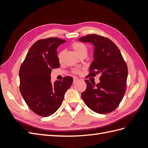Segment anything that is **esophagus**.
I'll return each instance as SVG.
<instances>
[{"instance_id":"1","label":"esophagus","mask_w":148,"mask_h":148,"mask_svg":"<svg viewBox=\"0 0 148 148\" xmlns=\"http://www.w3.org/2000/svg\"><path fill=\"white\" fill-rule=\"evenodd\" d=\"M79 80V79L78 78H77V77H74L73 78V83H75L76 82H77Z\"/></svg>"}]
</instances>
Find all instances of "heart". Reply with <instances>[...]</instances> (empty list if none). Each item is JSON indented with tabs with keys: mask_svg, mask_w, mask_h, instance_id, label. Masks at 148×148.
<instances>
[{
	"mask_svg": "<svg viewBox=\"0 0 148 148\" xmlns=\"http://www.w3.org/2000/svg\"><path fill=\"white\" fill-rule=\"evenodd\" d=\"M71 47L74 50V51L77 53L78 55L81 54V53L83 52H87V46L85 45L84 43L79 42H75L71 44ZM62 55H63V51H61L58 54V58L60 60L62 59ZM75 73H79V71L78 70H75L74 71Z\"/></svg>",
	"mask_w": 148,
	"mask_h": 148,
	"instance_id": "heart-1",
	"label": "heart"
}]
</instances>
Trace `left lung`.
<instances>
[{"mask_svg":"<svg viewBox=\"0 0 148 148\" xmlns=\"http://www.w3.org/2000/svg\"><path fill=\"white\" fill-rule=\"evenodd\" d=\"M79 41L94 45V60L89 75L101 74L100 82L95 84L85 80L86 89L82 93L85 104L96 113L111 112L119 106L126 90L128 69L117 46L109 38L89 34Z\"/></svg>","mask_w":148,"mask_h":148,"instance_id":"8db88e82","label":"left lung"}]
</instances>
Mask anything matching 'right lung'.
<instances>
[{"label": "right lung", "instance_id": "right-lung-1", "mask_svg": "<svg viewBox=\"0 0 148 148\" xmlns=\"http://www.w3.org/2000/svg\"><path fill=\"white\" fill-rule=\"evenodd\" d=\"M65 41L57 38L37 41L30 47L20 66V92L29 108L41 117L56 112L73 82L71 77L53 84L51 82L52 69L60 67L57 48Z\"/></svg>", "mask_w": 148, "mask_h": 148}]
</instances>
